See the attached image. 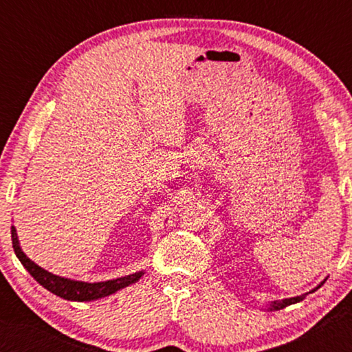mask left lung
<instances>
[{"mask_svg":"<svg viewBox=\"0 0 352 352\" xmlns=\"http://www.w3.org/2000/svg\"><path fill=\"white\" fill-rule=\"evenodd\" d=\"M325 283V280L319 284V286L316 287V289H313L311 292H315V290H318L320 286H322V284ZM311 292H309V294H311ZM309 294H304V295H301V296H295V298H287V300H283V301H274L272 304H271V310H280V309H284V307H287V305H290V304H295V302H300V301H302L304 298H305V295H309Z\"/></svg>","mask_w":352,"mask_h":352,"instance_id":"8db88e82","label":"left lung"}]
</instances>
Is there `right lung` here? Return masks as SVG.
<instances>
[{
    "label": "right lung",
    "mask_w": 352,
    "mask_h": 352,
    "mask_svg": "<svg viewBox=\"0 0 352 352\" xmlns=\"http://www.w3.org/2000/svg\"><path fill=\"white\" fill-rule=\"evenodd\" d=\"M12 243H13L14 254H16V257L19 258L22 266H24L30 272V275H32L33 278L41 284V286L50 290L51 294H54L68 301H94V300H98V298L109 296L111 294H115L116 290L124 289L126 286H130V284L136 283L140 276L144 275V272H136L126 276H121V278H116V280L100 281V283H85V281L63 278V276H58L45 271V269L37 266L34 261L30 260L25 254L22 252L19 241H18L16 228L14 227H12Z\"/></svg>",
    "instance_id": "right-lung-1"
}]
</instances>
